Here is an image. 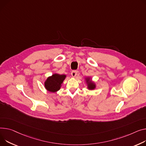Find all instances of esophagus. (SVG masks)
Here are the masks:
<instances>
[{
  "instance_id": "1",
  "label": "esophagus",
  "mask_w": 146,
  "mask_h": 146,
  "mask_svg": "<svg viewBox=\"0 0 146 146\" xmlns=\"http://www.w3.org/2000/svg\"><path fill=\"white\" fill-rule=\"evenodd\" d=\"M71 74H72V77H76V75L77 74V71H76V70H73V71L72 72V73H71Z\"/></svg>"
}]
</instances>
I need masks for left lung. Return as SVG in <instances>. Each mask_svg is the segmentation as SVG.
I'll return each instance as SVG.
<instances>
[{
  "label": "left lung",
  "instance_id": "8db88e82",
  "mask_svg": "<svg viewBox=\"0 0 146 146\" xmlns=\"http://www.w3.org/2000/svg\"><path fill=\"white\" fill-rule=\"evenodd\" d=\"M86 81L87 84V88L89 90H93L96 88V84L92 81L90 77H87V78H86Z\"/></svg>",
  "mask_w": 146,
  "mask_h": 146
}]
</instances>
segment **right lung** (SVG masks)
Segmentation results:
<instances>
[{"mask_svg": "<svg viewBox=\"0 0 146 146\" xmlns=\"http://www.w3.org/2000/svg\"><path fill=\"white\" fill-rule=\"evenodd\" d=\"M66 76L64 74H53L48 77L44 82V87L46 89L52 93H55L59 90Z\"/></svg>", "mask_w": 146, "mask_h": 146, "instance_id": "right-lung-1", "label": "right lung"}]
</instances>
